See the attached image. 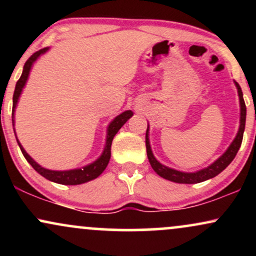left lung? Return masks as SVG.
Segmentation results:
<instances>
[{
    "mask_svg": "<svg viewBox=\"0 0 256 256\" xmlns=\"http://www.w3.org/2000/svg\"><path fill=\"white\" fill-rule=\"evenodd\" d=\"M236 84L237 90H238V96H240V125L238 134H237L236 138L234 140V142L231 143V146H228V149L226 150L224 154L220 156L216 162L212 164L210 166H208L207 168L201 170V171L195 172V173H184L176 171V170L168 168V167L161 165L160 162L154 158L152 155L150 144H149L148 140V130H146V155H148V160L150 162V166L152 167L155 172L158 173L160 177L167 179V180L174 182V183H180V184H195V183H201V182L207 180V179H210L216 176H218L220 172H222L224 170L231 164V161L234 160V156H236L237 152H238L240 144H242L243 140V132H244L246 128V107L244 104V100H243V94L242 89L238 85L237 82H234Z\"/></svg>",
    "mask_w": 256,
    "mask_h": 256,
    "instance_id": "1",
    "label": "left lung"
}]
</instances>
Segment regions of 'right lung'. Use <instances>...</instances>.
<instances>
[{"label": "right lung", "instance_id": "right-lung-1", "mask_svg": "<svg viewBox=\"0 0 256 256\" xmlns=\"http://www.w3.org/2000/svg\"><path fill=\"white\" fill-rule=\"evenodd\" d=\"M48 50V48H43L40 50H38L36 52L31 55L28 58V60L26 61L24 64V70H22V77L19 78V80L16 82V90H14V95H13V110H12V122H14V110H16V106L18 102V98H19L20 94H22V88L28 80V73H30L31 66L32 64L36 61V58L40 56V54L46 52ZM134 116L131 110H126L124 113H122L120 116H116L113 122H110V126H108V134H107V142H106V146H104V150L102 152V155L100 156L95 162H92L91 165H88L83 167V168H79V170H71V171H52V170H46L43 167H40L36 161H34L31 158L30 155L28 154L24 150L22 146H20L19 140H18V144H19L20 149H22V155H24L26 160L30 162V165L34 167L36 171L40 173V176H43L44 178H46L48 180L54 182V183H58V184H64V185H77V184H82L85 183V182H89L92 180V179L98 178L102 172L104 171L106 167H107L108 162H110V146H112V140H113L114 136L116 134L122 126L128 122L131 116ZM14 125V124H13Z\"/></svg>", "mask_w": 256, "mask_h": 256}]
</instances>
